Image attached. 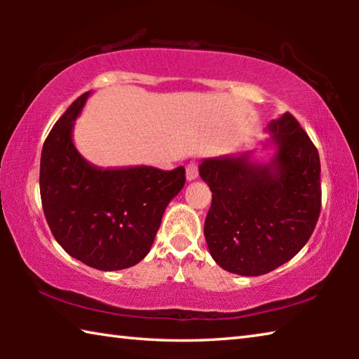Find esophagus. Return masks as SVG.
I'll return each mask as SVG.
<instances>
[{"label": "esophagus", "instance_id": "34e87169", "mask_svg": "<svg viewBox=\"0 0 359 359\" xmlns=\"http://www.w3.org/2000/svg\"><path fill=\"white\" fill-rule=\"evenodd\" d=\"M198 177V163L196 161H190L187 165V180L191 182Z\"/></svg>", "mask_w": 359, "mask_h": 359}]
</instances>
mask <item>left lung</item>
Masks as SVG:
<instances>
[{
    "label": "left lung",
    "mask_w": 359,
    "mask_h": 359,
    "mask_svg": "<svg viewBox=\"0 0 359 359\" xmlns=\"http://www.w3.org/2000/svg\"><path fill=\"white\" fill-rule=\"evenodd\" d=\"M269 161L242 155L205 158L199 175L212 191L204 236L215 263L255 277L287 263L307 244L321 208L320 156L290 112L267 125Z\"/></svg>",
    "instance_id": "8db88e82"
}]
</instances>
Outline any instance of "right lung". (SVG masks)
I'll return each instance as SVG.
<instances>
[{"label": "right lung", "instance_id": "add662e5", "mask_svg": "<svg viewBox=\"0 0 359 359\" xmlns=\"http://www.w3.org/2000/svg\"><path fill=\"white\" fill-rule=\"evenodd\" d=\"M90 96L72 102L48 133L41 154V201L53 238L72 258L120 271L147 257L185 168H100L79 154L72 130Z\"/></svg>", "mask_w": 359, "mask_h": 359}]
</instances>
